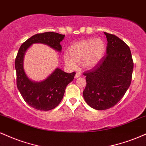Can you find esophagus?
I'll use <instances>...</instances> for the list:
<instances>
[{
  "label": "esophagus",
  "instance_id": "obj_1",
  "mask_svg": "<svg viewBox=\"0 0 146 146\" xmlns=\"http://www.w3.org/2000/svg\"><path fill=\"white\" fill-rule=\"evenodd\" d=\"M81 75H82V73H81L80 72H77L76 74H75V78H80V77L81 76Z\"/></svg>",
  "mask_w": 146,
  "mask_h": 146
}]
</instances>
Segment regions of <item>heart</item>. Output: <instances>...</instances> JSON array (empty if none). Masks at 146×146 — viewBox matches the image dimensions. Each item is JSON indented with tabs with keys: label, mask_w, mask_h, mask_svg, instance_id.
Segmentation results:
<instances>
[{
	"label": "heart",
	"mask_w": 146,
	"mask_h": 146,
	"mask_svg": "<svg viewBox=\"0 0 146 146\" xmlns=\"http://www.w3.org/2000/svg\"><path fill=\"white\" fill-rule=\"evenodd\" d=\"M105 45L101 38L82 40L69 47V54H65L64 60L68 65L75 66V61L82 62L84 65L91 67L99 62L104 54Z\"/></svg>",
	"instance_id": "obj_1"
}]
</instances>
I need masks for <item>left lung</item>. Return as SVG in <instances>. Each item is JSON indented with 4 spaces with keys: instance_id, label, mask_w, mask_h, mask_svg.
Here are the masks:
<instances>
[{
    "instance_id": "left-lung-1",
    "label": "left lung",
    "mask_w": 146,
    "mask_h": 146,
    "mask_svg": "<svg viewBox=\"0 0 146 146\" xmlns=\"http://www.w3.org/2000/svg\"><path fill=\"white\" fill-rule=\"evenodd\" d=\"M104 34L108 39L106 54L94 67L84 72L86 80L84 98L97 110H108L122 99L131 85L133 71L129 47L115 35Z\"/></svg>"
}]
</instances>
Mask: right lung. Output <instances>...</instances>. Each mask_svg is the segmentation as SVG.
<instances>
[{
	"label": "right lung",
	"instance_id": "obj_1",
	"mask_svg": "<svg viewBox=\"0 0 146 146\" xmlns=\"http://www.w3.org/2000/svg\"><path fill=\"white\" fill-rule=\"evenodd\" d=\"M64 36L54 32L36 34L24 42L17 52L15 60L17 87L26 103L36 110L49 111L57 107L62 101L66 86L74 79L75 73H67L56 68L43 82H33L28 78L23 68L24 54L33 43H44L61 52L60 41Z\"/></svg>",
	"mask_w": 146,
	"mask_h": 146
}]
</instances>
